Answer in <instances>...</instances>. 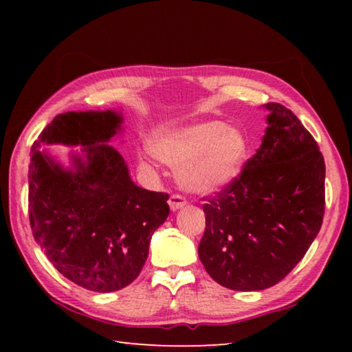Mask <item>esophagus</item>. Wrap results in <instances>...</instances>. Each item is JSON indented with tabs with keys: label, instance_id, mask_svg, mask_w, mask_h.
<instances>
[{
	"label": "esophagus",
	"instance_id": "1",
	"mask_svg": "<svg viewBox=\"0 0 352 352\" xmlns=\"http://www.w3.org/2000/svg\"><path fill=\"white\" fill-rule=\"evenodd\" d=\"M184 205H186V199L182 197V195H178V194L170 195V199H169L170 211H178V210H182V208H183Z\"/></svg>",
	"mask_w": 352,
	"mask_h": 352
}]
</instances>
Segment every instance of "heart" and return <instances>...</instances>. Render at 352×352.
I'll use <instances>...</instances> for the list:
<instances>
[{
	"instance_id": "1",
	"label": "heart",
	"mask_w": 352,
	"mask_h": 352,
	"mask_svg": "<svg viewBox=\"0 0 352 352\" xmlns=\"http://www.w3.org/2000/svg\"><path fill=\"white\" fill-rule=\"evenodd\" d=\"M151 152L163 163L180 168L178 180L189 192L212 194L241 177L250 142L242 130L210 119L157 135Z\"/></svg>"
}]
</instances>
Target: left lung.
I'll return each instance as SVG.
<instances>
[{
	"mask_svg": "<svg viewBox=\"0 0 352 352\" xmlns=\"http://www.w3.org/2000/svg\"><path fill=\"white\" fill-rule=\"evenodd\" d=\"M265 135L241 177L204 205L199 258L214 281L256 292L302 259L323 223L324 160L317 141L281 104H264Z\"/></svg>",
	"mask_w": 352,
	"mask_h": 352,
	"instance_id": "1",
	"label": "left lung"
}]
</instances>
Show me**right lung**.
I'll use <instances>...</instances> for the list:
<instances>
[{
  "label": "right lung",
  "instance_id": "add662e5",
  "mask_svg": "<svg viewBox=\"0 0 352 352\" xmlns=\"http://www.w3.org/2000/svg\"><path fill=\"white\" fill-rule=\"evenodd\" d=\"M121 110L67 111L31 148L29 220L35 242L69 281L99 294L133 283L153 231L169 216V195L136 186L111 141ZM46 145L80 146L65 166Z\"/></svg>",
  "mask_w": 352,
  "mask_h": 352
}]
</instances>
